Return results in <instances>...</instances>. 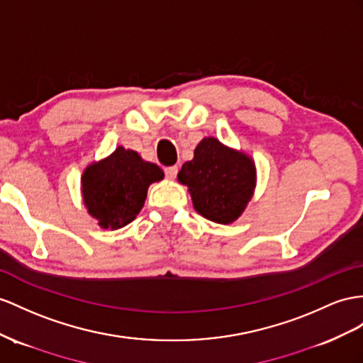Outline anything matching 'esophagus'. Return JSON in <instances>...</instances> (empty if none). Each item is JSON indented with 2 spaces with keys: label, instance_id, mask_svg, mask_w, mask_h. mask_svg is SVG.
Masks as SVG:
<instances>
[{
  "label": "esophagus",
  "instance_id": "esophagus-1",
  "mask_svg": "<svg viewBox=\"0 0 363 363\" xmlns=\"http://www.w3.org/2000/svg\"><path fill=\"white\" fill-rule=\"evenodd\" d=\"M164 173H165V178L167 179H174L176 174H178V167H176V165L167 167V169L164 170Z\"/></svg>",
  "mask_w": 363,
  "mask_h": 363
}]
</instances>
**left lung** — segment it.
<instances>
[{
    "mask_svg": "<svg viewBox=\"0 0 363 363\" xmlns=\"http://www.w3.org/2000/svg\"><path fill=\"white\" fill-rule=\"evenodd\" d=\"M178 179L189 187L199 215L230 224L252 199L256 170L247 155L231 150L216 138H203L194 148L193 160L182 165Z\"/></svg>",
    "mask_w": 363,
    "mask_h": 363,
    "instance_id": "8db88e82",
    "label": "left lung"
}]
</instances>
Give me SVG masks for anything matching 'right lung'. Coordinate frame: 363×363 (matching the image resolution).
<instances>
[{"label": "right lung", "instance_id": "obj_1", "mask_svg": "<svg viewBox=\"0 0 363 363\" xmlns=\"http://www.w3.org/2000/svg\"><path fill=\"white\" fill-rule=\"evenodd\" d=\"M162 178L164 172L156 164L118 147L104 161L87 167L82 174V196L99 225L115 230L136 218L144 206L148 185Z\"/></svg>", "mask_w": 363, "mask_h": 363}]
</instances>
